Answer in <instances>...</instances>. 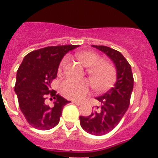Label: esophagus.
I'll return each mask as SVG.
<instances>
[{
    "mask_svg": "<svg viewBox=\"0 0 158 158\" xmlns=\"http://www.w3.org/2000/svg\"><path fill=\"white\" fill-rule=\"evenodd\" d=\"M72 102L74 104H76V105H78V106H80L82 104L80 102H78V101H72Z\"/></svg>",
    "mask_w": 158,
    "mask_h": 158,
    "instance_id": "esophagus-1",
    "label": "esophagus"
}]
</instances>
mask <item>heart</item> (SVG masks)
<instances>
[{
	"label": "heart",
	"instance_id": "b5f03b06",
	"mask_svg": "<svg viewBox=\"0 0 158 158\" xmlns=\"http://www.w3.org/2000/svg\"><path fill=\"white\" fill-rule=\"evenodd\" d=\"M75 56L84 66L91 81L93 89L97 93H106L112 89L117 80V72L114 64L106 60H99V55L93 51H83L75 53ZM65 59L60 61L61 70ZM90 84L87 79H64L59 87L60 93L66 98L81 100L89 91Z\"/></svg>",
	"mask_w": 158,
	"mask_h": 158
}]
</instances>
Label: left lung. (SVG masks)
<instances>
[{"instance_id": "obj_1", "label": "left lung", "mask_w": 158, "mask_h": 158, "mask_svg": "<svg viewBox=\"0 0 158 158\" xmlns=\"http://www.w3.org/2000/svg\"><path fill=\"white\" fill-rule=\"evenodd\" d=\"M112 60L117 70L115 87L104 95L96 98L101 102L89 116H79L80 125L87 133L104 135L120 123L129 108L134 88V77L130 63L120 52L106 46L92 45Z\"/></svg>"}]
</instances>
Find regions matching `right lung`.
I'll use <instances>...</instances> for the list:
<instances>
[{
    "label": "right lung",
    "mask_w": 158,
    "mask_h": 158,
    "mask_svg": "<svg viewBox=\"0 0 158 158\" xmlns=\"http://www.w3.org/2000/svg\"><path fill=\"white\" fill-rule=\"evenodd\" d=\"M78 47L53 46L33 51L26 55L19 67L15 91L21 111L33 128L48 130L59 123L62 109L69 102L55 90L51 91V83L56 78L63 56ZM48 96L55 99L52 107L45 103Z\"/></svg>",
    "instance_id": "obj_1"
}]
</instances>
